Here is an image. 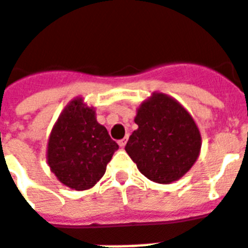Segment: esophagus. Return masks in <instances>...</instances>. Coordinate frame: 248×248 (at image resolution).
Here are the masks:
<instances>
[{
	"mask_svg": "<svg viewBox=\"0 0 248 248\" xmlns=\"http://www.w3.org/2000/svg\"><path fill=\"white\" fill-rule=\"evenodd\" d=\"M126 141H127V138H124V139L118 140V145H120L121 148H124V145H126Z\"/></svg>",
	"mask_w": 248,
	"mask_h": 248,
	"instance_id": "obj_1",
	"label": "esophagus"
}]
</instances>
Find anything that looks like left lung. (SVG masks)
<instances>
[{"label":"left lung","instance_id":"1","mask_svg":"<svg viewBox=\"0 0 248 248\" xmlns=\"http://www.w3.org/2000/svg\"><path fill=\"white\" fill-rule=\"evenodd\" d=\"M124 149L138 169L157 183H170L186 174L199 157L202 137L195 121L181 104L154 93L138 109Z\"/></svg>","mask_w":248,"mask_h":248}]
</instances>
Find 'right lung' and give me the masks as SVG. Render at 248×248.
I'll return each instance as SVG.
<instances>
[{"mask_svg": "<svg viewBox=\"0 0 248 248\" xmlns=\"http://www.w3.org/2000/svg\"><path fill=\"white\" fill-rule=\"evenodd\" d=\"M118 149L108 130L96 121L93 108L73 100L53 126L46 158L58 181L74 190H88L105 174Z\"/></svg>", "mask_w": 248, "mask_h": 248, "instance_id": "add662e5", "label": "right lung"}]
</instances>
